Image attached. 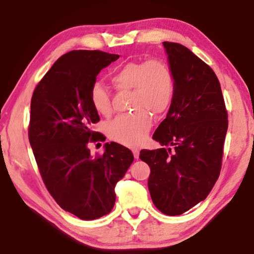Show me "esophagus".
Masks as SVG:
<instances>
[{
    "instance_id": "1",
    "label": "esophagus",
    "mask_w": 254,
    "mask_h": 254,
    "mask_svg": "<svg viewBox=\"0 0 254 254\" xmlns=\"http://www.w3.org/2000/svg\"><path fill=\"white\" fill-rule=\"evenodd\" d=\"M133 156H134V158L135 159H139V154H140V152H139V150H136V149H134L133 150Z\"/></svg>"
}]
</instances>
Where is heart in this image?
<instances>
[{
  "instance_id": "obj_1",
  "label": "heart",
  "mask_w": 254,
  "mask_h": 254,
  "mask_svg": "<svg viewBox=\"0 0 254 254\" xmlns=\"http://www.w3.org/2000/svg\"><path fill=\"white\" fill-rule=\"evenodd\" d=\"M111 80L119 91H132L131 107L136 111L115 118L107 126V134L115 142L136 147L143 142L152 127L147 111L160 115L169 109L174 101L173 71L160 59L128 62L112 74ZM91 102L103 117H109L112 113L110 94L102 84L95 83L92 86Z\"/></svg>"
}]
</instances>
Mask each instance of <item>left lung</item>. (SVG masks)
I'll return each instance as SVG.
<instances>
[{
  "label": "left lung",
  "instance_id": "8db88e82",
  "mask_svg": "<svg viewBox=\"0 0 254 254\" xmlns=\"http://www.w3.org/2000/svg\"><path fill=\"white\" fill-rule=\"evenodd\" d=\"M175 79V96L153 139L171 149L141 150L148 187L161 213L176 216L204 200L221 173L227 111L220 81L186 47L162 42Z\"/></svg>",
  "mask_w": 254,
  "mask_h": 254
}]
</instances>
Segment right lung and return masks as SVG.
I'll use <instances>...</instances> for the list:
<instances>
[{
	"instance_id": "right-lung-1",
	"label": "right lung",
	"mask_w": 254,
	"mask_h": 254,
	"mask_svg": "<svg viewBox=\"0 0 254 254\" xmlns=\"http://www.w3.org/2000/svg\"><path fill=\"white\" fill-rule=\"evenodd\" d=\"M119 55L72 50L63 55L34 88L29 141L42 180L57 204L80 220L109 214L115 204V185L133 162L131 150L105 143L92 156L88 144L103 141L93 131L100 121L91 102L96 76ZM105 141V140H104Z\"/></svg>"
}]
</instances>
